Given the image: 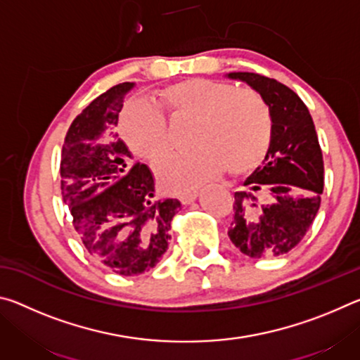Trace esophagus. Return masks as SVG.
Returning <instances> with one entry per match:
<instances>
[{"label":"esophagus","mask_w":360,"mask_h":360,"mask_svg":"<svg viewBox=\"0 0 360 360\" xmlns=\"http://www.w3.org/2000/svg\"><path fill=\"white\" fill-rule=\"evenodd\" d=\"M198 197V192L197 191H191V192H186V193H181L179 195V200L184 205H188V203H192L195 198Z\"/></svg>","instance_id":"obj_1"}]
</instances>
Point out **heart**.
Wrapping results in <instances>:
<instances>
[{
    "mask_svg": "<svg viewBox=\"0 0 360 360\" xmlns=\"http://www.w3.org/2000/svg\"><path fill=\"white\" fill-rule=\"evenodd\" d=\"M157 101L173 119H195L192 144L198 148L157 163L162 184L176 192L191 191L225 167L231 174L251 172L270 148L271 114L255 90L193 77L162 90ZM119 125L135 155L157 160L167 152V122L155 109L131 103L122 111Z\"/></svg>",
    "mask_w": 360,
    "mask_h": 360,
    "instance_id": "heart-1",
    "label": "heart"
}]
</instances>
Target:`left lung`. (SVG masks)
I'll return each instance as SVG.
<instances>
[{
  "label": "left lung",
  "mask_w": 360,
  "mask_h": 360,
  "mask_svg": "<svg viewBox=\"0 0 360 360\" xmlns=\"http://www.w3.org/2000/svg\"><path fill=\"white\" fill-rule=\"evenodd\" d=\"M246 82L271 114L265 160L235 192L229 236L252 259L288 254L303 240L321 206L324 162L308 108L294 90L255 72L225 75Z\"/></svg>",
  "instance_id": "obj_1"
}]
</instances>
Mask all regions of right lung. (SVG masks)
I'll list each match as a JSON object with an SVG mask.
<instances>
[{
  "label": "right lung",
  "instance_id": "1",
  "mask_svg": "<svg viewBox=\"0 0 360 360\" xmlns=\"http://www.w3.org/2000/svg\"><path fill=\"white\" fill-rule=\"evenodd\" d=\"M122 82L72 120L62 149V197L72 225L95 260L122 276L141 275L167 252L174 198H157L154 174L133 155L115 127L127 94Z\"/></svg>",
  "mask_w": 360,
  "mask_h": 360
}]
</instances>
